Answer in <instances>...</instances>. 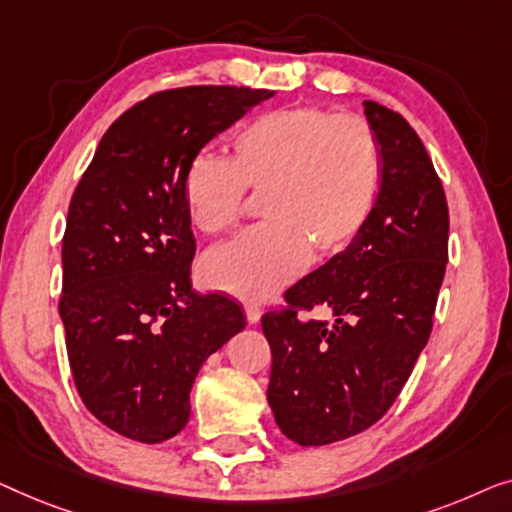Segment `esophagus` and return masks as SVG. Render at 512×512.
Instances as JSON below:
<instances>
[{"label": "esophagus", "mask_w": 512, "mask_h": 512, "mask_svg": "<svg viewBox=\"0 0 512 512\" xmlns=\"http://www.w3.org/2000/svg\"><path fill=\"white\" fill-rule=\"evenodd\" d=\"M246 318L250 325H257V322L262 320V308H259L257 304H246Z\"/></svg>", "instance_id": "obj_1"}]
</instances>
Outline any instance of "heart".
<instances>
[{
    "label": "heart",
    "instance_id": "heart-1",
    "mask_svg": "<svg viewBox=\"0 0 512 512\" xmlns=\"http://www.w3.org/2000/svg\"><path fill=\"white\" fill-rule=\"evenodd\" d=\"M232 153V162L211 153L194 157L183 201L192 227L218 236L239 222L246 187L264 192V225L201 262L208 287L239 299L262 301L299 276L311 255L343 253L378 201L383 153L357 115L318 106L264 113L236 132Z\"/></svg>",
    "mask_w": 512,
    "mask_h": 512
}]
</instances>
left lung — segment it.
<instances>
[{
	"mask_svg": "<svg viewBox=\"0 0 512 512\" xmlns=\"http://www.w3.org/2000/svg\"><path fill=\"white\" fill-rule=\"evenodd\" d=\"M383 153L378 201L362 234L285 292L290 308L262 318L271 345L266 399L280 431L327 445L383 417L431 334L448 264V201L415 129L364 102ZM325 305L335 322L299 321Z\"/></svg>",
	"mask_w": 512,
	"mask_h": 512,
	"instance_id": "1",
	"label": "left lung"
}]
</instances>
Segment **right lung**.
Masks as SVG:
<instances>
[{
  "mask_svg": "<svg viewBox=\"0 0 512 512\" xmlns=\"http://www.w3.org/2000/svg\"><path fill=\"white\" fill-rule=\"evenodd\" d=\"M271 95L229 85L157 92L106 129L71 197L60 318L76 390L115 434L176 436L201 364L246 329L236 301L192 290L183 178L213 136Z\"/></svg>",
  "mask_w": 512,
  "mask_h": 512,
  "instance_id": "1",
  "label": "right lung"
}]
</instances>
